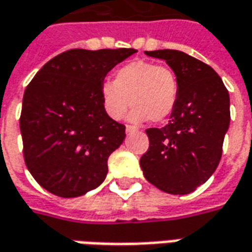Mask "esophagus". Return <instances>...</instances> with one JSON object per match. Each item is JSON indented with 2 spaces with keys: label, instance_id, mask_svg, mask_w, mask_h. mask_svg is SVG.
I'll list each match as a JSON object with an SVG mask.
<instances>
[{
  "label": "esophagus",
  "instance_id": "esophagus-1",
  "mask_svg": "<svg viewBox=\"0 0 252 252\" xmlns=\"http://www.w3.org/2000/svg\"><path fill=\"white\" fill-rule=\"evenodd\" d=\"M126 133H133V132H138V129H136L135 126H126Z\"/></svg>",
  "mask_w": 252,
  "mask_h": 252
}]
</instances>
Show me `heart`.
<instances>
[{
    "mask_svg": "<svg viewBox=\"0 0 252 252\" xmlns=\"http://www.w3.org/2000/svg\"><path fill=\"white\" fill-rule=\"evenodd\" d=\"M179 99V80L172 68L147 60H135L114 73L113 82L101 86V101L110 119L121 120L131 103L133 123H162Z\"/></svg>",
    "mask_w": 252,
    "mask_h": 252,
    "instance_id": "b5f03b06",
    "label": "heart"
}]
</instances>
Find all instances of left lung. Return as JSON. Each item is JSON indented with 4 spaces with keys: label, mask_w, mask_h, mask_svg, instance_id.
<instances>
[{
    "label": "left lung",
    "mask_w": 252,
    "mask_h": 252,
    "mask_svg": "<svg viewBox=\"0 0 252 252\" xmlns=\"http://www.w3.org/2000/svg\"><path fill=\"white\" fill-rule=\"evenodd\" d=\"M165 60L179 80V99L162 128H149L140 158L146 180L172 195L195 191L217 169L229 128V94L210 65L179 50L146 52Z\"/></svg>",
    "instance_id": "8db88e82"
}]
</instances>
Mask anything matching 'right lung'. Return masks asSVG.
<instances>
[{"instance_id":"obj_1","label":"right lung","mask_w":252,"mask_h":252,"mask_svg":"<svg viewBox=\"0 0 252 252\" xmlns=\"http://www.w3.org/2000/svg\"><path fill=\"white\" fill-rule=\"evenodd\" d=\"M136 52L72 49L47 61L30 82L20 131L24 161L40 187L76 198L103 183L126 126L106 114L101 86L109 71Z\"/></svg>"}]
</instances>
